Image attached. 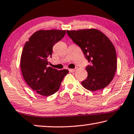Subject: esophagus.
I'll list each match as a JSON object with an SVG mask.
<instances>
[{
    "label": "esophagus",
    "instance_id": "obj_1",
    "mask_svg": "<svg viewBox=\"0 0 134 134\" xmlns=\"http://www.w3.org/2000/svg\"><path fill=\"white\" fill-rule=\"evenodd\" d=\"M75 69H69V71H70V72H74L75 71Z\"/></svg>",
    "mask_w": 134,
    "mask_h": 134
}]
</instances>
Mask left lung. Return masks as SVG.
<instances>
[{"label":"left lung","mask_w":134,"mask_h":134,"mask_svg":"<svg viewBox=\"0 0 134 134\" xmlns=\"http://www.w3.org/2000/svg\"><path fill=\"white\" fill-rule=\"evenodd\" d=\"M72 41L80 47L90 65L86 67L87 79L82 86L90 91L105 88L114 79L116 70L115 48L103 33L96 29L67 30Z\"/></svg>","instance_id":"8db88e82"}]
</instances>
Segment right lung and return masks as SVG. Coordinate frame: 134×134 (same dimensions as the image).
Listing matches in <instances>:
<instances>
[{"label":"right lung","mask_w":134,"mask_h":134,"mask_svg":"<svg viewBox=\"0 0 134 134\" xmlns=\"http://www.w3.org/2000/svg\"><path fill=\"white\" fill-rule=\"evenodd\" d=\"M65 30H40L34 33L24 46L20 59L23 77L37 93L48 97L56 92L69 70L47 67L53 47L64 37Z\"/></svg>","instance_id":"obj_1"}]
</instances>
